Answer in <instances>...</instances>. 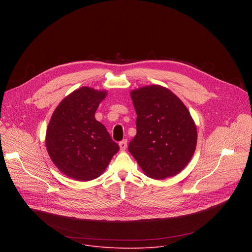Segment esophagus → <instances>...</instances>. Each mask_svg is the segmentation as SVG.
Masks as SVG:
<instances>
[{
    "label": "esophagus",
    "instance_id": "1",
    "mask_svg": "<svg viewBox=\"0 0 252 252\" xmlns=\"http://www.w3.org/2000/svg\"><path fill=\"white\" fill-rule=\"evenodd\" d=\"M126 147H127V141H126V139H124V140H122L121 142H120V148H121V151H126Z\"/></svg>",
    "mask_w": 252,
    "mask_h": 252
}]
</instances>
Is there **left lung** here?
<instances>
[{"label": "left lung", "instance_id": "8db88e82", "mask_svg": "<svg viewBox=\"0 0 252 252\" xmlns=\"http://www.w3.org/2000/svg\"><path fill=\"white\" fill-rule=\"evenodd\" d=\"M130 97L137 117L128 152L151 178L176 175L190 161L197 142L196 126L188 107L159 85L135 89Z\"/></svg>", "mask_w": 252, "mask_h": 252}]
</instances>
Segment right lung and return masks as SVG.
Masks as SVG:
<instances>
[{"instance_id":"1","label":"right lung","mask_w":252,"mask_h":252,"mask_svg":"<svg viewBox=\"0 0 252 252\" xmlns=\"http://www.w3.org/2000/svg\"><path fill=\"white\" fill-rule=\"evenodd\" d=\"M106 91L82 87L56 107L46 133V148L64 175L80 182L98 177L119 152L105 126L94 118Z\"/></svg>"}]
</instances>
